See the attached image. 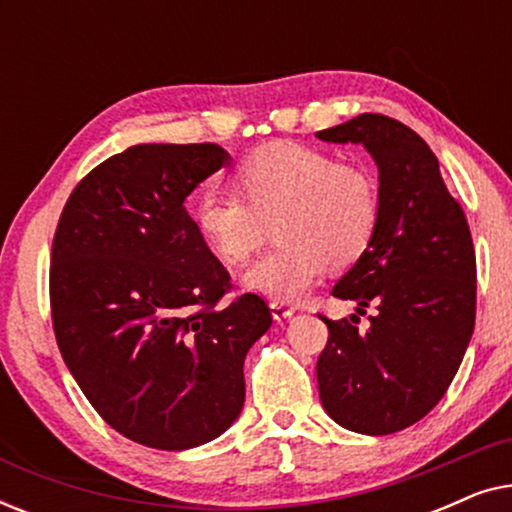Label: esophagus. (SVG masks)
<instances>
[{
    "label": "esophagus",
    "mask_w": 512,
    "mask_h": 512,
    "mask_svg": "<svg viewBox=\"0 0 512 512\" xmlns=\"http://www.w3.org/2000/svg\"><path fill=\"white\" fill-rule=\"evenodd\" d=\"M270 310H272V319L275 321H284V319H291L293 317V307H286L284 303H270Z\"/></svg>",
    "instance_id": "34e87169"
}]
</instances>
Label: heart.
<instances>
[{"label":"heart","mask_w":512,"mask_h":512,"mask_svg":"<svg viewBox=\"0 0 512 512\" xmlns=\"http://www.w3.org/2000/svg\"><path fill=\"white\" fill-rule=\"evenodd\" d=\"M235 193L205 191L193 226L216 258L240 265L261 247L265 221L277 242L244 272V286L298 303L328 268L366 254L380 226V186L363 165L298 142L251 151L233 172Z\"/></svg>","instance_id":"1"}]
</instances>
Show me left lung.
Wrapping results in <instances>:
<instances>
[{
  "label": "left lung",
  "instance_id": "8db88e82",
  "mask_svg": "<svg viewBox=\"0 0 512 512\" xmlns=\"http://www.w3.org/2000/svg\"><path fill=\"white\" fill-rule=\"evenodd\" d=\"M361 144L380 172V226L366 254L333 286L356 312L375 307L366 333L331 321L317 361L321 405L349 431L387 436L436 408L475 326V251L464 209L438 158L408 125L361 114L317 132ZM356 314H352V321Z\"/></svg>",
  "mask_w": 512,
  "mask_h": 512
}]
</instances>
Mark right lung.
Wrapping results in <instances>:
<instances>
[{
	"mask_svg": "<svg viewBox=\"0 0 512 512\" xmlns=\"http://www.w3.org/2000/svg\"><path fill=\"white\" fill-rule=\"evenodd\" d=\"M228 160L219 144L130 146L79 181L53 237L62 359L111 429L156 450L240 417L244 356L272 324L256 293L219 305L230 275L184 207Z\"/></svg>",
	"mask_w": 512,
	"mask_h": 512,
	"instance_id": "right-lung-1",
	"label": "right lung"
}]
</instances>
